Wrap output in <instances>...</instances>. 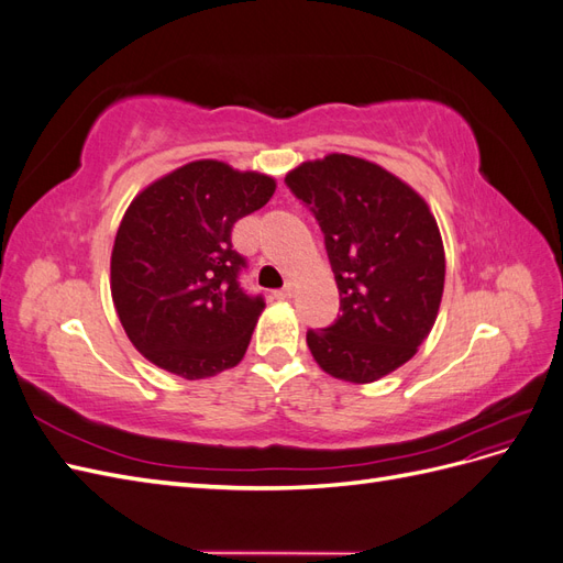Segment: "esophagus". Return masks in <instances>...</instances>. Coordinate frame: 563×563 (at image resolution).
<instances>
[{
    "mask_svg": "<svg viewBox=\"0 0 563 563\" xmlns=\"http://www.w3.org/2000/svg\"><path fill=\"white\" fill-rule=\"evenodd\" d=\"M291 296H294V284H286L284 288H279V291H275L277 300H288Z\"/></svg>",
    "mask_w": 563,
    "mask_h": 563,
    "instance_id": "34e87169",
    "label": "esophagus"
}]
</instances>
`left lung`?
Wrapping results in <instances>:
<instances>
[{"label":"left lung","mask_w":563,"mask_h":563,"mask_svg":"<svg viewBox=\"0 0 563 563\" xmlns=\"http://www.w3.org/2000/svg\"><path fill=\"white\" fill-rule=\"evenodd\" d=\"M286 185L323 232L343 310L308 331L314 362L345 383L380 380L437 321L446 277L437 220L411 185L352 155L302 162Z\"/></svg>","instance_id":"1"}]
</instances>
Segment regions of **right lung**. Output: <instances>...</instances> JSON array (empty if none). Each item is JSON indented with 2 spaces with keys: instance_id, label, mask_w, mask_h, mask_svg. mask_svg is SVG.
<instances>
[{
  "instance_id": "obj_1",
  "label": "right lung",
  "mask_w": 563,
  "mask_h": 563,
  "mask_svg": "<svg viewBox=\"0 0 563 563\" xmlns=\"http://www.w3.org/2000/svg\"><path fill=\"white\" fill-rule=\"evenodd\" d=\"M275 187L265 174L199 159L131 201L114 236L110 291L147 362L187 380L242 362L265 300L240 286L246 258L232 249V228Z\"/></svg>"
}]
</instances>
